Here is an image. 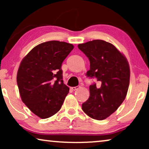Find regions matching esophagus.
<instances>
[{
  "label": "esophagus",
  "instance_id": "34e87169",
  "mask_svg": "<svg viewBox=\"0 0 149 149\" xmlns=\"http://www.w3.org/2000/svg\"><path fill=\"white\" fill-rule=\"evenodd\" d=\"M79 87H80V86H76V87H71V89H72V91H75L77 90V89H78Z\"/></svg>",
  "mask_w": 149,
  "mask_h": 149
}]
</instances>
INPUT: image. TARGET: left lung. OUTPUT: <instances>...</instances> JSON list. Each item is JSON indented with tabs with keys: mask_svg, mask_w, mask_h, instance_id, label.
Listing matches in <instances>:
<instances>
[{
	"mask_svg": "<svg viewBox=\"0 0 149 149\" xmlns=\"http://www.w3.org/2000/svg\"><path fill=\"white\" fill-rule=\"evenodd\" d=\"M78 47L90 62L87 77L97 81L89 86L90 95L82 109L92 119H105L125 98L130 85L129 64L113 45L104 40H93L79 44Z\"/></svg>",
	"mask_w": 149,
	"mask_h": 149,
	"instance_id": "left-lung-1",
	"label": "left lung"
}]
</instances>
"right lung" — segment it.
I'll return each mask as SVG.
<instances>
[{
  "mask_svg": "<svg viewBox=\"0 0 149 149\" xmlns=\"http://www.w3.org/2000/svg\"><path fill=\"white\" fill-rule=\"evenodd\" d=\"M58 40L42 42L22 60L17 74L22 100L34 115L47 119L60 111L69 87L62 80V64L73 49Z\"/></svg>",
  "mask_w": 149,
  "mask_h": 149,
  "instance_id": "1",
  "label": "right lung"
}]
</instances>
